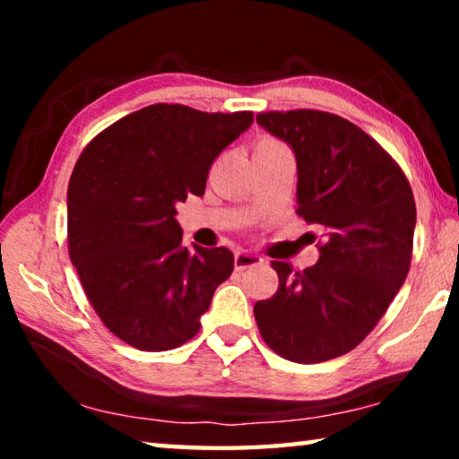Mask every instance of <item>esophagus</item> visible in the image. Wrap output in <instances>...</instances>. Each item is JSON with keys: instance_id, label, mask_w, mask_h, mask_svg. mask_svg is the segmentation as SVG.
<instances>
[{"instance_id": "esophagus-1", "label": "esophagus", "mask_w": 459, "mask_h": 459, "mask_svg": "<svg viewBox=\"0 0 459 459\" xmlns=\"http://www.w3.org/2000/svg\"><path fill=\"white\" fill-rule=\"evenodd\" d=\"M261 263H263V259L255 253H247V251H237L235 253V269L237 271H245L248 267L261 265Z\"/></svg>"}]
</instances>
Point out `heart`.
Masks as SVG:
<instances>
[{
  "instance_id": "heart-1",
  "label": "heart",
  "mask_w": 459,
  "mask_h": 459,
  "mask_svg": "<svg viewBox=\"0 0 459 459\" xmlns=\"http://www.w3.org/2000/svg\"><path fill=\"white\" fill-rule=\"evenodd\" d=\"M275 147H285L281 142H277L273 137H261L257 143H255V152H263V150H275Z\"/></svg>"
}]
</instances>
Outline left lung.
Here are the masks:
<instances>
[{
  "instance_id": "obj_1",
  "label": "left lung",
  "mask_w": 459,
  "mask_h": 459,
  "mask_svg": "<svg viewBox=\"0 0 459 459\" xmlns=\"http://www.w3.org/2000/svg\"><path fill=\"white\" fill-rule=\"evenodd\" d=\"M257 123L291 145L298 212L324 238L314 267L273 261L279 287L255 320L281 359L314 364L351 352L375 330L413 257L415 198L393 155L344 117L317 108L265 111Z\"/></svg>"
}]
</instances>
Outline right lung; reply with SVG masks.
Instances as JSON below:
<instances>
[{
  "label": "right lung",
  "instance_id": "right-lung-1",
  "mask_svg": "<svg viewBox=\"0 0 459 459\" xmlns=\"http://www.w3.org/2000/svg\"><path fill=\"white\" fill-rule=\"evenodd\" d=\"M253 111L206 113L155 103L84 147L68 182V255L105 328L143 352L172 351L200 330L235 257L182 245L176 206L202 196L212 161Z\"/></svg>",
  "mask_w": 459,
  "mask_h": 459
}]
</instances>
